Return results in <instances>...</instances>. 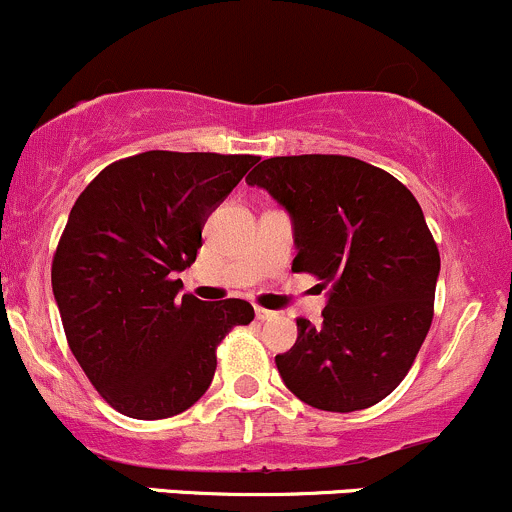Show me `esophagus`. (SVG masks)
Segmentation results:
<instances>
[{"label": "esophagus", "instance_id": "obj_1", "mask_svg": "<svg viewBox=\"0 0 512 512\" xmlns=\"http://www.w3.org/2000/svg\"><path fill=\"white\" fill-rule=\"evenodd\" d=\"M256 320H261V322H266V320H273V317H276V312L273 310H266V307H256Z\"/></svg>", "mask_w": 512, "mask_h": 512}]
</instances>
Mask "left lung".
Returning a JSON list of instances; mask_svg holds the SVG:
<instances>
[{
    "label": "left lung",
    "instance_id": "obj_1",
    "mask_svg": "<svg viewBox=\"0 0 512 512\" xmlns=\"http://www.w3.org/2000/svg\"><path fill=\"white\" fill-rule=\"evenodd\" d=\"M246 183L290 214L293 271L329 285L322 324L298 320L276 356L283 383L317 410L354 412L398 388L434 312L439 251L412 192L349 156H278Z\"/></svg>",
    "mask_w": 512,
    "mask_h": 512
}]
</instances>
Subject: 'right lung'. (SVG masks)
I'll return each mask as SVG.
<instances>
[{"label":"right lung","mask_w":512,"mask_h":512,"mask_svg":"<svg viewBox=\"0 0 512 512\" xmlns=\"http://www.w3.org/2000/svg\"><path fill=\"white\" fill-rule=\"evenodd\" d=\"M256 156L146 151L82 190L53 256V295L70 351L126 417L188 410L214 378V349L254 320L246 300L180 295L207 217Z\"/></svg>","instance_id":"right-lung-1"}]
</instances>
